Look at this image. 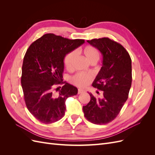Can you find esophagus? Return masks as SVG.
<instances>
[{
	"label": "esophagus",
	"mask_w": 155,
	"mask_h": 155,
	"mask_svg": "<svg viewBox=\"0 0 155 155\" xmlns=\"http://www.w3.org/2000/svg\"><path fill=\"white\" fill-rule=\"evenodd\" d=\"M83 92H85V91L83 90V89H81V88L78 89V94H81V93H83Z\"/></svg>",
	"instance_id": "34e87169"
}]
</instances>
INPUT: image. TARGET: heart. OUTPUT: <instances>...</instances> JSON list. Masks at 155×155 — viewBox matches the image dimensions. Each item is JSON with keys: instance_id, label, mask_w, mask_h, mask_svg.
Returning a JSON list of instances; mask_svg holds the SVG:
<instances>
[{"instance_id": "b5f03b06", "label": "heart", "mask_w": 155, "mask_h": 155, "mask_svg": "<svg viewBox=\"0 0 155 155\" xmlns=\"http://www.w3.org/2000/svg\"><path fill=\"white\" fill-rule=\"evenodd\" d=\"M83 54L85 56L86 59L88 60L89 63H91L93 61H97L100 57L99 52L97 50L92 46H87L83 50ZM76 54L75 51H71L66 55L64 59V66L67 69H70L72 67L73 61L76 58ZM92 78L91 74H84V73H79L75 75L72 78V82L76 86L84 87L87 86L88 83L90 82Z\"/></svg>"}]
</instances>
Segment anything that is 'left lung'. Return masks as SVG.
Wrapping results in <instances>:
<instances>
[{
    "label": "left lung",
    "mask_w": 155,
    "mask_h": 155,
    "mask_svg": "<svg viewBox=\"0 0 155 155\" xmlns=\"http://www.w3.org/2000/svg\"><path fill=\"white\" fill-rule=\"evenodd\" d=\"M87 42L103 56L102 67L92 86L104 94L102 98H96L88 92L91 101L83 110L89 121L104 125L116 118L127 100L132 83L131 59L122 45L107 37Z\"/></svg>",
    "instance_id": "8db88e82"
}]
</instances>
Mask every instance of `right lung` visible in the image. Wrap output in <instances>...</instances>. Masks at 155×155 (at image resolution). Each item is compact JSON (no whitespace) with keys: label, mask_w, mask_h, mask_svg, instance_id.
I'll use <instances>...</instances> for the list:
<instances>
[{"label":"right lung","mask_w":155,"mask_h":155,"mask_svg":"<svg viewBox=\"0 0 155 155\" xmlns=\"http://www.w3.org/2000/svg\"><path fill=\"white\" fill-rule=\"evenodd\" d=\"M84 43L83 39L71 40L46 34L27 50L21 85L28 109L41 122L50 124L61 119L66 110V100L78 94V88L68 83L58 94L55 93L54 87L63 80L65 55Z\"/></svg>","instance_id":"1"}]
</instances>
